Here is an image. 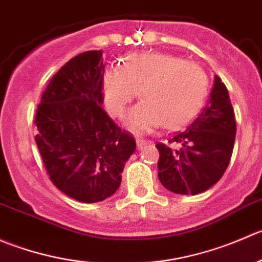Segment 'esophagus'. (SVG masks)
I'll return each mask as SVG.
<instances>
[{"label":"esophagus","mask_w":262,"mask_h":262,"mask_svg":"<svg viewBox=\"0 0 262 262\" xmlns=\"http://www.w3.org/2000/svg\"><path fill=\"white\" fill-rule=\"evenodd\" d=\"M136 145H137V149H142V147L146 145V140L144 139H136Z\"/></svg>","instance_id":"esophagus-1"}]
</instances>
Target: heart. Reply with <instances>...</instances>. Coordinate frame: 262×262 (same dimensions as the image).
<instances>
[{
  "label": "heart",
  "mask_w": 262,
  "mask_h": 262,
  "mask_svg": "<svg viewBox=\"0 0 262 262\" xmlns=\"http://www.w3.org/2000/svg\"><path fill=\"white\" fill-rule=\"evenodd\" d=\"M102 84L105 108L113 117H121L139 93L141 102L127 116L128 127L136 132L160 125L182 127L203 111L210 90L200 64L168 53L132 54L120 70H105Z\"/></svg>",
  "instance_id": "1"
}]
</instances>
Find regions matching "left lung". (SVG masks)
<instances>
[{"instance_id": "1", "label": "left lung", "mask_w": 262, "mask_h": 262, "mask_svg": "<svg viewBox=\"0 0 262 262\" xmlns=\"http://www.w3.org/2000/svg\"><path fill=\"white\" fill-rule=\"evenodd\" d=\"M235 130L227 86L215 76L210 100L200 115L186 130L173 134L168 144H157L162 185L181 195H198L215 185L230 162Z\"/></svg>"}]
</instances>
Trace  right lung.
Returning a JSON list of instances; mask_svg holds the SVG:
<instances>
[{
  "mask_svg": "<svg viewBox=\"0 0 262 262\" xmlns=\"http://www.w3.org/2000/svg\"><path fill=\"white\" fill-rule=\"evenodd\" d=\"M102 51L70 59L51 79L38 104L35 142L52 183L81 203L112 196L136 141L103 110Z\"/></svg>",
  "mask_w": 262,
  "mask_h": 262,
  "instance_id": "right-lung-1",
  "label": "right lung"
}]
</instances>
